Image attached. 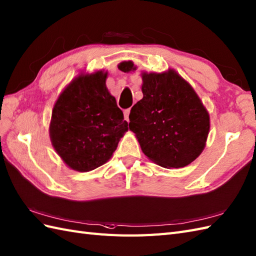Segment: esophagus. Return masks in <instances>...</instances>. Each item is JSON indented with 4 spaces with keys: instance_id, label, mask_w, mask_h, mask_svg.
<instances>
[{
    "instance_id": "esophagus-1",
    "label": "esophagus",
    "mask_w": 256,
    "mask_h": 256,
    "mask_svg": "<svg viewBox=\"0 0 256 256\" xmlns=\"http://www.w3.org/2000/svg\"><path fill=\"white\" fill-rule=\"evenodd\" d=\"M129 114H130V108H127L124 110V120L127 122H129Z\"/></svg>"
}]
</instances>
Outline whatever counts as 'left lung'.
<instances>
[{"label": "left lung", "instance_id": "1", "mask_svg": "<svg viewBox=\"0 0 256 256\" xmlns=\"http://www.w3.org/2000/svg\"><path fill=\"white\" fill-rule=\"evenodd\" d=\"M124 72L136 70L122 62ZM143 98L129 115V129L142 152L162 167L180 168L192 163L205 148L210 115L190 84L174 70L142 72Z\"/></svg>", "mask_w": 256, "mask_h": 256}]
</instances>
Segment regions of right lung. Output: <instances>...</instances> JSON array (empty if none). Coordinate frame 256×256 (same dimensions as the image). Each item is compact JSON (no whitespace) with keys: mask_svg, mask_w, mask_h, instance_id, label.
Instances as JSON below:
<instances>
[{"mask_svg":"<svg viewBox=\"0 0 256 256\" xmlns=\"http://www.w3.org/2000/svg\"><path fill=\"white\" fill-rule=\"evenodd\" d=\"M108 72L81 74L55 102L50 138L64 163L77 172H90L112 158L128 130L122 110L108 92Z\"/></svg>","mask_w":256,"mask_h":256,"instance_id":"1","label":"right lung"}]
</instances>
